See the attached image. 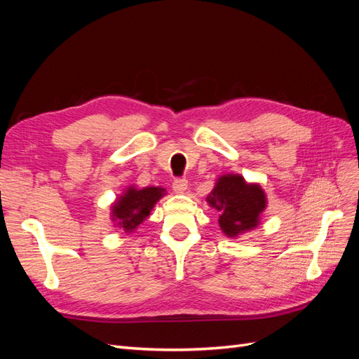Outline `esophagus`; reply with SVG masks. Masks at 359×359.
<instances>
[{
  "mask_svg": "<svg viewBox=\"0 0 359 359\" xmlns=\"http://www.w3.org/2000/svg\"><path fill=\"white\" fill-rule=\"evenodd\" d=\"M187 187H189V182H187V180H184V178H178V180L173 181V184H172V189L177 194L186 193Z\"/></svg>",
  "mask_w": 359,
  "mask_h": 359,
  "instance_id": "obj_1",
  "label": "esophagus"
}]
</instances>
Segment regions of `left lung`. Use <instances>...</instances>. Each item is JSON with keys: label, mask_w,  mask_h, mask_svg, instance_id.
Wrapping results in <instances>:
<instances>
[{"label": "left lung", "mask_w": 359, "mask_h": 359, "mask_svg": "<svg viewBox=\"0 0 359 359\" xmlns=\"http://www.w3.org/2000/svg\"><path fill=\"white\" fill-rule=\"evenodd\" d=\"M206 202L219 211L222 232L236 238L259 226L260 214L266 208V194L257 182H247L238 173H226L215 181Z\"/></svg>", "instance_id": "1"}]
</instances>
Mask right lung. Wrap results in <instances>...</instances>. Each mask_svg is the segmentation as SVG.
<instances>
[{
	"label": "right lung",
	"mask_w": 359,
	"mask_h": 359,
	"mask_svg": "<svg viewBox=\"0 0 359 359\" xmlns=\"http://www.w3.org/2000/svg\"><path fill=\"white\" fill-rule=\"evenodd\" d=\"M165 194L166 190L163 187H145L139 190L135 186H130L112 203L111 219L115 227H119L126 233H132L140 223H144Z\"/></svg>",
	"instance_id": "1"
}]
</instances>
